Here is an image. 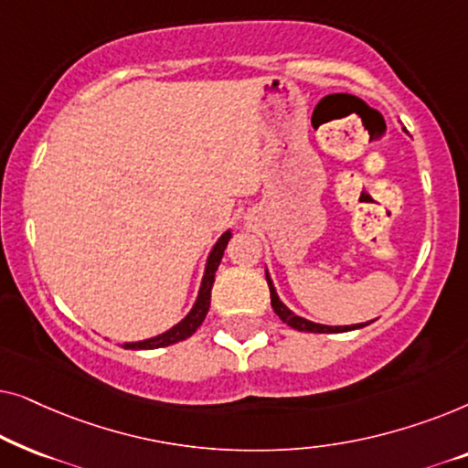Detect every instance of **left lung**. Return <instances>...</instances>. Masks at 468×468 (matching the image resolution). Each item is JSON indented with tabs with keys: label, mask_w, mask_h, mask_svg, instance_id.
Returning <instances> with one entry per match:
<instances>
[{
	"label": "left lung",
	"mask_w": 468,
	"mask_h": 468,
	"mask_svg": "<svg viewBox=\"0 0 468 468\" xmlns=\"http://www.w3.org/2000/svg\"><path fill=\"white\" fill-rule=\"evenodd\" d=\"M266 281H268V287H271V304H272L274 313H277L281 322L287 324L293 330H300V332H347V330H356V328H362V325H367V324H357V325H322V324H313V322H309V319H303V317L293 315V313L287 309V306L279 300L277 292H274L272 281H271V277H268V272H266Z\"/></svg>",
	"instance_id": "obj_1"
}]
</instances>
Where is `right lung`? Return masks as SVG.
I'll use <instances>...</instances> for the list:
<instances>
[{"label": "right lung", "mask_w": 468, "mask_h": 468, "mask_svg": "<svg viewBox=\"0 0 468 468\" xmlns=\"http://www.w3.org/2000/svg\"><path fill=\"white\" fill-rule=\"evenodd\" d=\"M229 239H232V232H226L219 240H217L213 251H210L208 261H207V272H204V279H202L200 293H197V300H196L194 309H191L189 315L185 317L181 324H176L175 328H170L168 332H164V335H159L155 338H149V341H140V343H125V349L168 347V345H172V343L185 341V338L191 336L197 328H200V324L204 322V317H207L208 306H210V290H213V283H215V272L221 264L223 251H226V245Z\"/></svg>", "instance_id": "1"}]
</instances>
